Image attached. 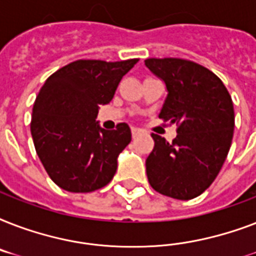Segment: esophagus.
<instances>
[{
	"label": "esophagus",
	"mask_w": 256,
	"mask_h": 256,
	"mask_svg": "<svg viewBox=\"0 0 256 256\" xmlns=\"http://www.w3.org/2000/svg\"><path fill=\"white\" fill-rule=\"evenodd\" d=\"M140 132H142V130H140V128H132V136H134V138H136V136H140Z\"/></svg>",
	"instance_id": "1"
}]
</instances>
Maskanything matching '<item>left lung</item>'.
<instances>
[{"mask_svg":"<svg viewBox=\"0 0 256 256\" xmlns=\"http://www.w3.org/2000/svg\"><path fill=\"white\" fill-rule=\"evenodd\" d=\"M144 65L168 88L160 118L178 126L170 144L152 134L148 183L160 194L188 200L210 187L226 160L234 136L232 100L219 77L199 64L148 58Z\"/></svg>","mask_w":256,"mask_h":256,"instance_id":"left-lung-1","label":"left lung"}]
</instances>
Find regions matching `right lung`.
Instances as JSON below:
<instances>
[{
  "instance_id": "1",
  "label": "right lung",
  "mask_w": 256,
  "mask_h": 256,
  "mask_svg": "<svg viewBox=\"0 0 256 256\" xmlns=\"http://www.w3.org/2000/svg\"><path fill=\"white\" fill-rule=\"evenodd\" d=\"M138 58L118 62L78 60L50 76L33 106L30 132L46 172L70 192L106 186L116 158L132 140L126 124L104 130L96 122L100 104L112 100Z\"/></svg>"
}]
</instances>
